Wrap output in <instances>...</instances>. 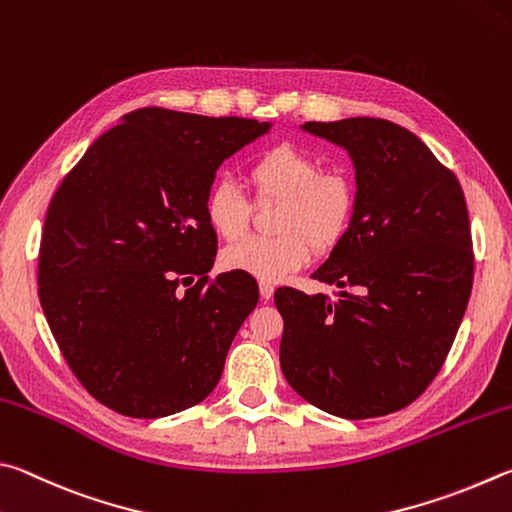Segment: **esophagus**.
I'll use <instances>...</instances> for the list:
<instances>
[{"mask_svg":"<svg viewBox=\"0 0 512 512\" xmlns=\"http://www.w3.org/2000/svg\"><path fill=\"white\" fill-rule=\"evenodd\" d=\"M258 288H261V299L263 301H270L274 297V285L272 283L261 281V283H258Z\"/></svg>","mask_w":512,"mask_h":512,"instance_id":"34e87169","label":"esophagus"}]
</instances>
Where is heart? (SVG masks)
<instances>
[{
	"mask_svg": "<svg viewBox=\"0 0 512 512\" xmlns=\"http://www.w3.org/2000/svg\"><path fill=\"white\" fill-rule=\"evenodd\" d=\"M251 184L261 195L281 197L276 236H249L222 251L227 270L247 272L261 281H281L301 270L310 245L335 247L351 227L357 186L342 168L321 170L319 159L290 143L267 148L249 166ZM206 220L215 233L236 240L247 231L249 202L231 177L215 179L206 193Z\"/></svg>",
	"mask_w": 512,
	"mask_h": 512,
	"instance_id": "1",
	"label": "heart"
}]
</instances>
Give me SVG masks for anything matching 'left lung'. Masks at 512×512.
<instances>
[{
	"mask_svg": "<svg viewBox=\"0 0 512 512\" xmlns=\"http://www.w3.org/2000/svg\"><path fill=\"white\" fill-rule=\"evenodd\" d=\"M355 168L351 227L315 272L333 299L279 288L281 369L310 405L364 420L407 407L441 371L472 290L459 179L414 132L387 119L308 121Z\"/></svg>",
	"mask_w": 512,
	"mask_h": 512,
	"instance_id": "1",
	"label": "left lung"
}]
</instances>
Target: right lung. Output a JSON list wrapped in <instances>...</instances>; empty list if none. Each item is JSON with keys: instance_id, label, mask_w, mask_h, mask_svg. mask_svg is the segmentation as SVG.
Returning <instances> with one entry per match:
<instances>
[{"instance_id": "1", "label": "right lung", "mask_w": 512, "mask_h": 512, "mask_svg": "<svg viewBox=\"0 0 512 512\" xmlns=\"http://www.w3.org/2000/svg\"><path fill=\"white\" fill-rule=\"evenodd\" d=\"M270 130L143 107L101 134L53 195L38 265L44 317L80 384L116 414L164 418L218 384L258 285L238 272L206 283L218 249L206 193L224 159Z\"/></svg>"}]
</instances>
